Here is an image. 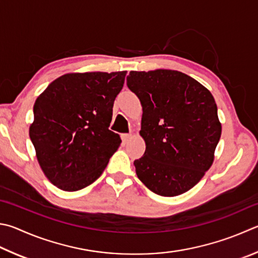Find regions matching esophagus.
<instances>
[{"mask_svg":"<svg viewBox=\"0 0 258 258\" xmlns=\"http://www.w3.org/2000/svg\"><path fill=\"white\" fill-rule=\"evenodd\" d=\"M131 137H132V135H131V134H121V135H120L121 141H123L124 143H125V142H127L128 140L131 139Z\"/></svg>","mask_w":258,"mask_h":258,"instance_id":"esophagus-1","label":"esophagus"}]
</instances>
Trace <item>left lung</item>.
Listing matches in <instances>:
<instances>
[{"mask_svg":"<svg viewBox=\"0 0 258 258\" xmlns=\"http://www.w3.org/2000/svg\"><path fill=\"white\" fill-rule=\"evenodd\" d=\"M127 87L142 105L139 179L161 196L180 195L202 179L221 137L218 107L207 88L174 70L131 71Z\"/></svg>","mask_w":258,"mask_h":258,"instance_id":"left-lung-1","label":"left lung"}]
</instances>
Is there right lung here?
<instances>
[{
  "label": "right lung",
  "mask_w": 258,
  "mask_h": 258,
  "mask_svg": "<svg viewBox=\"0 0 258 258\" xmlns=\"http://www.w3.org/2000/svg\"><path fill=\"white\" fill-rule=\"evenodd\" d=\"M126 71L68 73L51 82L34 105L29 137L51 184L76 191L92 184L121 140L108 128Z\"/></svg>",
  "instance_id": "obj_1"
}]
</instances>
